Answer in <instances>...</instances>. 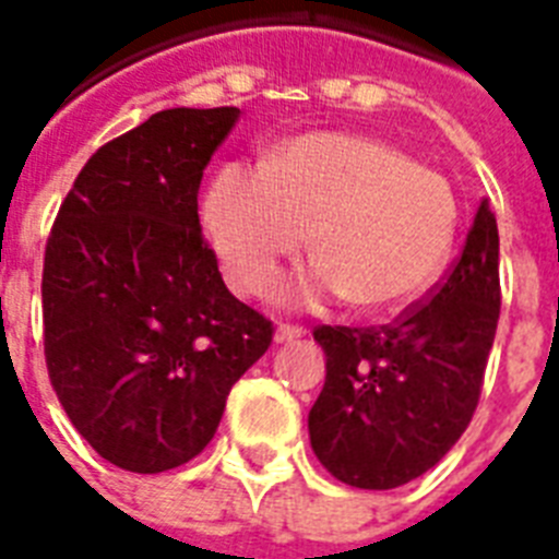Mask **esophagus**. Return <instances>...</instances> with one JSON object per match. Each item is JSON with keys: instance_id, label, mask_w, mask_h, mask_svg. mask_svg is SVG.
I'll list each match as a JSON object with an SVG mask.
<instances>
[{"instance_id": "1", "label": "esophagus", "mask_w": 559, "mask_h": 559, "mask_svg": "<svg viewBox=\"0 0 559 559\" xmlns=\"http://www.w3.org/2000/svg\"><path fill=\"white\" fill-rule=\"evenodd\" d=\"M305 328H298V324H278V331H275V342H296L305 336Z\"/></svg>"}]
</instances>
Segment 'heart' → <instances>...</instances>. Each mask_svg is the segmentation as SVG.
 Wrapping results in <instances>:
<instances>
[{"mask_svg":"<svg viewBox=\"0 0 559 559\" xmlns=\"http://www.w3.org/2000/svg\"><path fill=\"white\" fill-rule=\"evenodd\" d=\"M205 226L228 281L261 293L310 235L313 270L287 287L301 305L345 296L382 313L420 298L459 231L450 182L394 144L359 133H307L270 165L228 162L205 197Z\"/></svg>","mask_w":559,"mask_h":559,"instance_id":"heart-1","label":"heart"}]
</instances>
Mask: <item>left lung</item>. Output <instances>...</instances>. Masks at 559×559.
I'll use <instances>...</instances> for the list:
<instances>
[{
    "instance_id": "left-lung-1",
    "label": "left lung",
    "mask_w": 559,
    "mask_h": 559,
    "mask_svg": "<svg viewBox=\"0 0 559 559\" xmlns=\"http://www.w3.org/2000/svg\"><path fill=\"white\" fill-rule=\"evenodd\" d=\"M499 228L487 202L450 272L380 328H316L328 377L310 443L333 478L391 490L424 476L473 420L499 324Z\"/></svg>"
}]
</instances>
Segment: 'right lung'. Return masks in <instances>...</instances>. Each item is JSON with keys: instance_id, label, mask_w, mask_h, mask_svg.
Masks as SVG:
<instances>
[{"instance_id": "1", "label": "right lung", "mask_w": 559, "mask_h": 559, "mask_svg": "<svg viewBox=\"0 0 559 559\" xmlns=\"http://www.w3.org/2000/svg\"><path fill=\"white\" fill-rule=\"evenodd\" d=\"M240 109H162L92 153L43 263L48 380L100 459L165 473L214 438L272 322L223 284L197 214Z\"/></svg>"}]
</instances>
